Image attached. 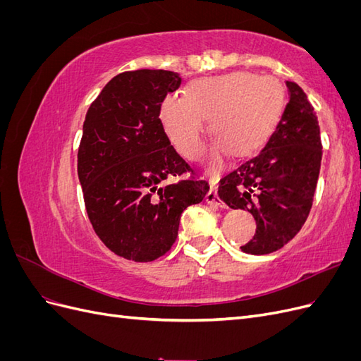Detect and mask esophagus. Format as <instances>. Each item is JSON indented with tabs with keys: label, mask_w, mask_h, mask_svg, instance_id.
Here are the masks:
<instances>
[{
	"label": "esophagus",
	"mask_w": 361,
	"mask_h": 361,
	"mask_svg": "<svg viewBox=\"0 0 361 361\" xmlns=\"http://www.w3.org/2000/svg\"><path fill=\"white\" fill-rule=\"evenodd\" d=\"M206 202L209 203V204H214V206H216V207H226V203L218 197V194H216V187L215 185H212L211 187V190L207 191V194H206Z\"/></svg>",
	"instance_id": "obj_1"
}]
</instances>
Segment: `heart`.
I'll use <instances>...</instances> for the list:
<instances>
[{
    "label": "heart",
    "mask_w": 361,
    "mask_h": 361,
    "mask_svg": "<svg viewBox=\"0 0 361 361\" xmlns=\"http://www.w3.org/2000/svg\"><path fill=\"white\" fill-rule=\"evenodd\" d=\"M285 99V89L274 76L232 72L191 82L185 96H166L159 120L173 146L190 161L203 155L204 120L209 118L215 162L226 150L243 158L253 155L274 133Z\"/></svg>",
    "instance_id": "1"
}]
</instances>
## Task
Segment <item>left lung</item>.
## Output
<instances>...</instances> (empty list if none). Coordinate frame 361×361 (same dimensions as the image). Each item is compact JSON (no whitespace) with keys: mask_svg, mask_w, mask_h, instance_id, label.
Listing matches in <instances>:
<instances>
[{"mask_svg":"<svg viewBox=\"0 0 361 361\" xmlns=\"http://www.w3.org/2000/svg\"><path fill=\"white\" fill-rule=\"evenodd\" d=\"M288 104L260 154L220 180L218 195L232 209H245L257 228L241 247L268 255L286 245L310 214L318 183L322 143L318 117L301 87L286 81Z\"/></svg>","mask_w":361,"mask_h":361,"instance_id":"obj_1","label":"left lung"}]
</instances>
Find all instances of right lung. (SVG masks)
<instances>
[{"label": "right lung", "mask_w": 361, "mask_h": 361, "mask_svg": "<svg viewBox=\"0 0 361 361\" xmlns=\"http://www.w3.org/2000/svg\"><path fill=\"white\" fill-rule=\"evenodd\" d=\"M180 75L138 69L116 75L90 104L78 147V178L97 238L120 257L152 262L178 238L180 214L209 183L170 145L159 120ZM187 172L188 180L166 184Z\"/></svg>", "instance_id": "right-lung-1"}]
</instances>
